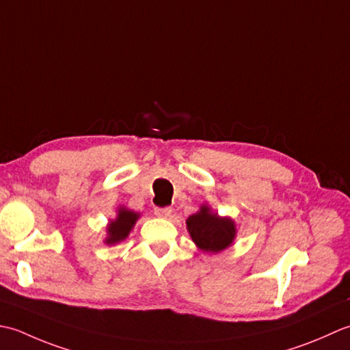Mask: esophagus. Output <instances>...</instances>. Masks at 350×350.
I'll list each match as a JSON object with an SVG mask.
<instances>
[{
	"label": "esophagus",
	"mask_w": 350,
	"mask_h": 350,
	"mask_svg": "<svg viewBox=\"0 0 350 350\" xmlns=\"http://www.w3.org/2000/svg\"><path fill=\"white\" fill-rule=\"evenodd\" d=\"M154 213H155V216L167 219V217H170V215H172V208H170V206H157Z\"/></svg>",
	"instance_id": "34e87169"
}]
</instances>
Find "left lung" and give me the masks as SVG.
Returning a JSON list of instances; mask_svg holds the SVG:
<instances>
[{"instance_id":"obj_1","label":"left lung","mask_w":350,"mask_h":350,"mask_svg":"<svg viewBox=\"0 0 350 350\" xmlns=\"http://www.w3.org/2000/svg\"><path fill=\"white\" fill-rule=\"evenodd\" d=\"M187 230L199 249L205 252H220L232 243L235 226L231 219L219 217L210 208L202 206L201 211L187 219Z\"/></svg>"}]
</instances>
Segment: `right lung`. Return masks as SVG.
<instances>
[{
    "mask_svg": "<svg viewBox=\"0 0 350 350\" xmlns=\"http://www.w3.org/2000/svg\"><path fill=\"white\" fill-rule=\"evenodd\" d=\"M139 215L130 210H120L118 213L116 220H113L109 225V237H107V245H115L118 241L124 240L130 234L131 228L134 226Z\"/></svg>",
    "mask_w": 350,
    "mask_h": 350,
    "instance_id": "right-lung-1",
    "label": "right lung"
}]
</instances>
